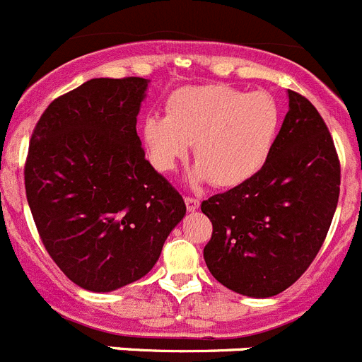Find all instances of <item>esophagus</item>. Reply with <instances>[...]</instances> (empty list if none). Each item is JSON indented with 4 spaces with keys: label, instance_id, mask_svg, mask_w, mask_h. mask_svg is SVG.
<instances>
[{
    "label": "esophagus",
    "instance_id": "1",
    "mask_svg": "<svg viewBox=\"0 0 362 362\" xmlns=\"http://www.w3.org/2000/svg\"><path fill=\"white\" fill-rule=\"evenodd\" d=\"M185 204H187L188 212H196L199 209V199H196V197H185Z\"/></svg>",
    "mask_w": 362,
    "mask_h": 362
}]
</instances>
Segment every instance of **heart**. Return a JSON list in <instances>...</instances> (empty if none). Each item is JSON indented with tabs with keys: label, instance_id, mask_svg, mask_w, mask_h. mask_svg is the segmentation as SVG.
<instances>
[{
	"label": "heart",
	"instance_id": "1",
	"mask_svg": "<svg viewBox=\"0 0 362 362\" xmlns=\"http://www.w3.org/2000/svg\"><path fill=\"white\" fill-rule=\"evenodd\" d=\"M281 112L267 92H245L226 85L188 86L166 101V116L150 114L141 124L146 158L161 174L177 168L194 145L197 165L192 183L241 187L270 158Z\"/></svg>",
	"mask_w": 362,
	"mask_h": 362
}]
</instances>
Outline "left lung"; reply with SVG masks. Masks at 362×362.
<instances>
[{
	"mask_svg": "<svg viewBox=\"0 0 362 362\" xmlns=\"http://www.w3.org/2000/svg\"><path fill=\"white\" fill-rule=\"evenodd\" d=\"M334 141L308 99L288 90V112L255 177L203 201L214 232L204 263L223 286L264 299L292 286L322 246L339 201Z\"/></svg>",
	"mask_w": 362,
	"mask_h": 362,
	"instance_id": "obj_1",
	"label": "left lung"
}]
</instances>
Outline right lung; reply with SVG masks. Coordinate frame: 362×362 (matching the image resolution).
<instances>
[{"mask_svg": "<svg viewBox=\"0 0 362 362\" xmlns=\"http://www.w3.org/2000/svg\"><path fill=\"white\" fill-rule=\"evenodd\" d=\"M148 83H83L49 105L28 146L25 190L41 241L63 274L90 292L146 276L187 214L137 136Z\"/></svg>", "mask_w": 362, "mask_h": 362, "instance_id": "obj_1", "label": "right lung"}]
</instances>
